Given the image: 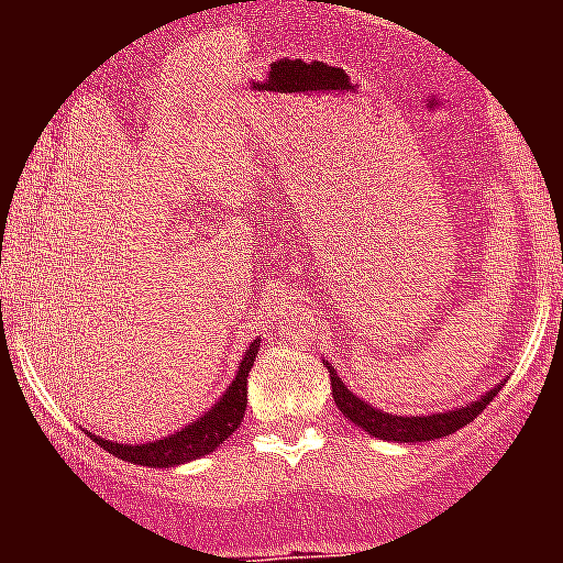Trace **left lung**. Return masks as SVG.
Masks as SVG:
<instances>
[{"instance_id": "1", "label": "left lung", "mask_w": 563, "mask_h": 563, "mask_svg": "<svg viewBox=\"0 0 563 563\" xmlns=\"http://www.w3.org/2000/svg\"><path fill=\"white\" fill-rule=\"evenodd\" d=\"M327 369H330L332 397H335V406L341 409V415L350 422H355L357 429H363L366 434L380 437V440H391V442H426V440H440V437L454 434V431H460L462 426L474 422V417H479L487 402L499 395V386H496V389L487 391L485 397L467 402V406H462V409L440 411V415H429V417H397V415H386V411L375 409V406H369V402L361 400L357 395H352V391L343 386L341 377L335 375V369H332L330 363H327Z\"/></svg>"}]
</instances>
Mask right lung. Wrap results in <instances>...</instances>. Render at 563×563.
I'll return each mask as SVG.
<instances>
[{
	"label": "right lung",
	"mask_w": 563,
	"mask_h": 563,
	"mask_svg": "<svg viewBox=\"0 0 563 563\" xmlns=\"http://www.w3.org/2000/svg\"><path fill=\"white\" fill-rule=\"evenodd\" d=\"M258 341H253L251 346L242 355L239 363L236 377L231 380V386L225 389V395L213 402L211 409L194 420L186 429L174 431V434L163 437V440L143 442V445H123V442L103 440V437L89 434L92 440L101 445L103 451H109L118 460L134 462V465H148V467H174L183 465V462L200 460V456L211 454L213 449H220L222 442L239 429V422L245 417L247 406V372H251L253 361H256Z\"/></svg>",
	"instance_id": "add662e5"
}]
</instances>
